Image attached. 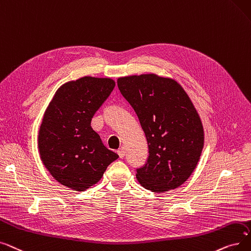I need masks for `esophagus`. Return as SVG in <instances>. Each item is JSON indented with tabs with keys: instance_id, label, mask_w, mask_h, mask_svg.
<instances>
[{
	"instance_id": "1",
	"label": "esophagus",
	"mask_w": 251,
	"mask_h": 251,
	"mask_svg": "<svg viewBox=\"0 0 251 251\" xmlns=\"http://www.w3.org/2000/svg\"><path fill=\"white\" fill-rule=\"evenodd\" d=\"M117 153H118V155H119V157L123 158V157L125 156V155H126V148H125V147L119 148V149L117 150Z\"/></svg>"
}]
</instances>
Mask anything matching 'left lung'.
I'll use <instances>...</instances> for the list:
<instances>
[{
  "label": "left lung",
  "instance_id": "1",
  "mask_svg": "<svg viewBox=\"0 0 251 251\" xmlns=\"http://www.w3.org/2000/svg\"><path fill=\"white\" fill-rule=\"evenodd\" d=\"M117 86L148 143L138 182L155 193L180 187L196 169L204 145L203 126L188 94L176 80L155 74L118 77Z\"/></svg>",
  "mask_w": 251,
  "mask_h": 251
}]
</instances>
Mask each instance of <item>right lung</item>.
I'll list each match as a JSON object with an SVG mask.
<instances>
[{"label":"right lung","instance_id":"add662e5","mask_svg":"<svg viewBox=\"0 0 251 251\" xmlns=\"http://www.w3.org/2000/svg\"><path fill=\"white\" fill-rule=\"evenodd\" d=\"M114 87L109 77L67 81L44 113L38 137L41 160L57 182L71 190L85 191L97 184L118 158L91 126L92 117Z\"/></svg>","mask_w":251,"mask_h":251}]
</instances>
